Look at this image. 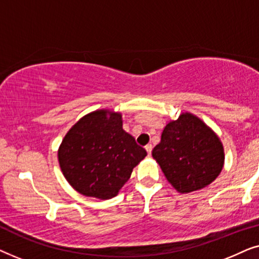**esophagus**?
<instances>
[{
	"label": "esophagus",
	"instance_id": "1",
	"mask_svg": "<svg viewBox=\"0 0 259 259\" xmlns=\"http://www.w3.org/2000/svg\"><path fill=\"white\" fill-rule=\"evenodd\" d=\"M152 148H153V146H152V144H147L146 146H145V150L147 151L148 155H151V152H152Z\"/></svg>",
	"mask_w": 259,
	"mask_h": 259
}]
</instances>
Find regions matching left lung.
<instances>
[{
	"mask_svg": "<svg viewBox=\"0 0 259 259\" xmlns=\"http://www.w3.org/2000/svg\"><path fill=\"white\" fill-rule=\"evenodd\" d=\"M152 157L178 192L189 193L204 189L219 176L224 148L206 123L191 113H183L166 125Z\"/></svg>",
	"mask_w": 259,
	"mask_h": 259,
	"instance_id": "1",
	"label": "left lung"
}]
</instances>
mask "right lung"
I'll list each match as a JSON object with an SVG mask.
<instances>
[{
  "mask_svg": "<svg viewBox=\"0 0 259 259\" xmlns=\"http://www.w3.org/2000/svg\"><path fill=\"white\" fill-rule=\"evenodd\" d=\"M147 155L122 130L120 113L92 112L68 131L60 145L61 171L74 190L86 197L111 199Z\"/></svg>",
  "mask_w": 259,
  "mask_h": 259,
  "instance_id": "obj_1",
  "label": "right lung"
}]
</instances>
